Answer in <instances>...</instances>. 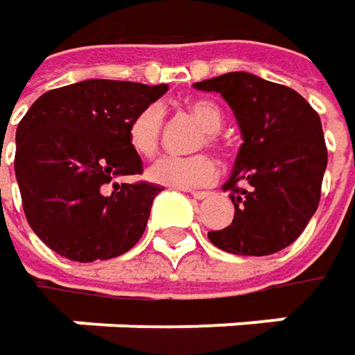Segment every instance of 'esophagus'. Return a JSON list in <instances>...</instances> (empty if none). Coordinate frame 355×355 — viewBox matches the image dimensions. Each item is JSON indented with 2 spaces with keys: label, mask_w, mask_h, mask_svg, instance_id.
I'll list each match as a JSON object with an SVG mask.
<instances>
[{
  "label": "esophagus",
  "mask_w": 355,
  "mask_h": 355,
  "mask_svg": "<svg viewBox=\"0 0 355 355\" xmlns=\"http://www.w3.org/2000/svg\"><path fill=\"white\" fill-rule=\"evenodd\" d=\"M191 194H193L196 200H205V198H208V196H210V193H207V191H193Z\"/></svg>",
  "instance_id": "1"
}]
</instances>
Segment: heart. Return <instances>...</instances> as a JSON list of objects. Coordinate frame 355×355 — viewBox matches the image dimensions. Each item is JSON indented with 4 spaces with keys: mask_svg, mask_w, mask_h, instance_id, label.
Masks as SVG:
<instances>
[{
    "mask_svg": "<svg viewBox=\"0 0 355 355\" xmlns=\"http://www.w3.org/2000/svg\"><path fill=\"white\" fill-rule=\"evenodd\" d=\"M189 113L205 125V132L200 135L196 148L205 145L212 148H223L220 137L216 131L223 125V115L214 103L205 99H194L187 103ZM162 123L164 113L159 105H148L143 111H139L129 123L127 139L131 148L141 157H153L161 145ZM147 177L155 184H162L168 189H200L210 184L216 177V164L205 155L196 153L191 157H162L148 168Z\"/></svg>",
    "mask_w": 355,
    "mask_h": 355,
    "instance_id": "1",
    "label": "heart"
}]
</instances>
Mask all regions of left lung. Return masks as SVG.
Returning <instances> with one entry per match:
<instances>
[{
  "label": "left lung",
  "instance_id": "8db88e82",
  "mask_svg": "<svg viewBox=\"0 0 355 355\" xmlns=\"http://www.w3.org/2000/svg\"><path fill=\"white\" fill-rule=\"evenodd\" d=\"M194 87L223 95L244 139L223 187L234 202V220L208 239L240 256L290 246L320 205L328 148L318 113L294 89L252 73H224Z\"/></svg>",
  "mask_w": 355,
  "mask_h": 355
}]
</instances>
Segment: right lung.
Listing matches in <instances>:
<instances>
[{"mask_svg":"<svg viewBox=\"0 0 355 355\" xmlns=\"http://www.w3.org/2000/svg\"><path fill=\"white\" fill-rule=\"evenodd\" d=\"M166 85L89 79L41 95L17 125L15 177L25 218L57 254L109 260L141 240L159 184L129 145L132 116Z\"/></svg>","mask_w":355,"mask_h":355,"instance_id":"obj_1","label":"right lung"}]
</instances>
